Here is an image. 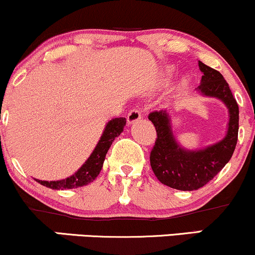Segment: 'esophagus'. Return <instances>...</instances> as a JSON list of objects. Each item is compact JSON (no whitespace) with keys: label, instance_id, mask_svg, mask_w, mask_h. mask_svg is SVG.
Returning <instances> with one entry per match:
<instances>
[{"label":"esophagus","instance_id":"1","mask_svg":"<svg viewBox=\"0 0 255 255\" xmlns=\"http://www.w3.org/2000/svg\"><path fill=\"white\" fill-rule=\"evenodd\" d=\"M142 118V111L139 109V108H134V109H131L129 113H128L127 115V122L128 125L130 124H134V122L139 121L140 119Z\"/></svg>","mask_w":255,"mask_h":255}]
</instances>
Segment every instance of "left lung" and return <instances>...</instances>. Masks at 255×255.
<instances>
[{"instance_id":"1","label":"left lung","mask_w":255,"mask_h":255,"mask_svg":"<svg viewBox=\"0 0 255 255\" xmlns=\"http://www.w3.org/2000/svg\"><path fill=\"white\" fill-rule=\"evenodd\" d=\"M199 68L204 74L198 86L199 92L221 99L229 110L227 135L221 141L203 150H186L175 140L170 118L165 110L148 115L157 131L150 154L151 168L160 182L178 191H195L210 182L229 162L238 142L239 105L229 85L221 73L200 61Z\"/></svg>"}]
</instances>
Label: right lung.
<instances>
[{"label":"right lung","instance_id":"obj_1","mask_svg":"<svg viewBox=\"0 0 255 255\" xmlns=\"http://www.w3.org/2000/svg\"><path fill=\"white\" fill-rule=\"evenodd\" d=\"M125 126L126 119L124 118L113 119L111 121L108 122L95 150L91 153V156L87 158L86 162L81 165V168L78 169V171L73 174L72 176L58 181H36L51 189H73L78 188V187L86 186V184L92 182L102 170L108 150L110 148L115 137L122 133Z\"/></svg>","mask_w":255,"mask_h":255}]
</instances>
